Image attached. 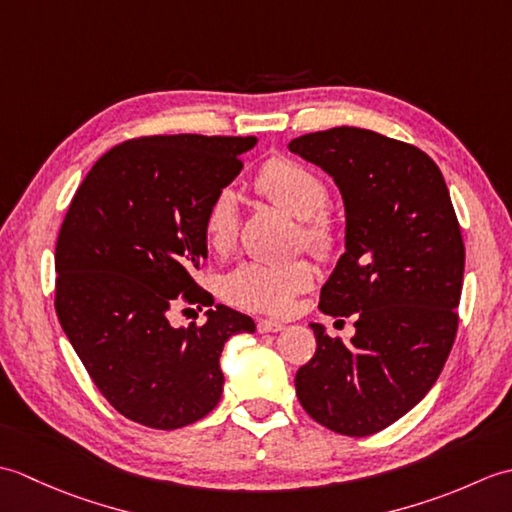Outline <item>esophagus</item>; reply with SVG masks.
Masks as SVG:
<instances>
[{
  "mask_svg": "<svg viewBox=\"0 0 512 512\" xmlns=\"http://www.w3.org/2000/svg\"><path fill=\"white\" fill-rule=\"evenodd\" d=\"M281 328H284V323L273 321V319H262V321H257V330L262 332V334H266V332H279Z\"/></svg>",
  "mask_w": 512,
  "mask_h": 512,
  "instance_id": "esophagus-1",
  "label": "esophagus"
}]
</instances>
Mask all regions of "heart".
I'll return each instance as SVG.
<instances>
[{
	"instance_id": "obj_1",
	"label": "heart",
	"mask_w": 512,
	"mask_h": 512,
	"mask_svg": "<svg viewBox=\"0 0 512 512\" xmlns=\"http://www.w3.org/2000/svg\"><path fill=\"white\" fill-rule=\"evenodd\" d=\"M257 189L281 209L299 220H308L303 235L308 242H323L328 226L319 215L328 202V189L310 167L297 160H270L257 176ZM239 220L237 195L233 189H220L204 215L206 244L224 250L233 244ZM314 281V270L308 262L288 266H270L259 262L239 264L222 279V295L233 306L250 312L281 314L286 312L297 295L306 292Z\"/></svg>"
}]
</instances>
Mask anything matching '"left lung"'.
<instances>
[{"mask_svg":"<svg viewBox=\"0 0 512 512\" xmlns=\"http://www.w3.org/2000/svg\"><path fill=\"white\" fill-rule=\"evenodd\" d=\"M334 178L345 253L319 310L356 317L350 343L310 323L317 352L299 367L301 407L341 436L363 438L405 416L436 383L458 332L464 242L442 173L418 147L361 127L290 140Z\"/></svg>","mask_w":512,"mask_h":512,"instance_id":"left-lung-1","label":"left lung"}]
</instances>
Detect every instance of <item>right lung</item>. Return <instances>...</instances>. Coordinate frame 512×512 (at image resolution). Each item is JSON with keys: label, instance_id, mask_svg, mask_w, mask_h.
Segmentation results:
<instances>
[{"label": "right lung", "instance_id": "obj_1", "mask_svg": "<svg viewBox=\"0 0 512 512\" xmlns=\"http://www.w3.org/2000/svg\"><path fill=\"white\" fill-rule=\"evenodd\" d=\"M255 136H143L112 147L76 189L61 224L54 308L94 385L125 418L180 429L222 398L220 354L255 321L226 306L173 328L178 303L213 306L193 279L204 215L242 171Z\"/></svg>", "mask_w": 512, "mask_h": 512}]
</instances>
